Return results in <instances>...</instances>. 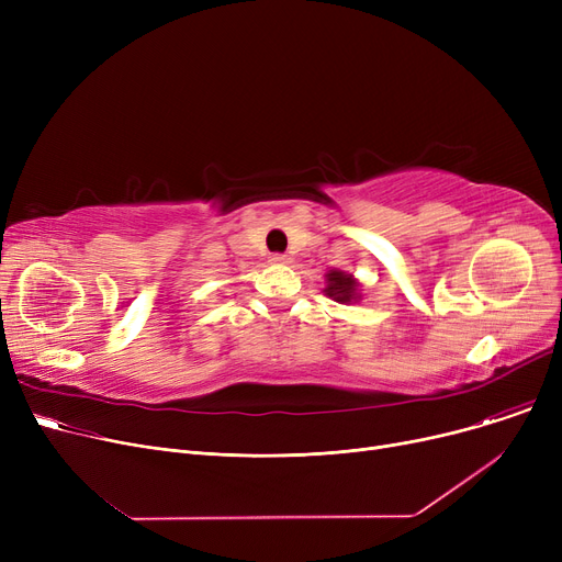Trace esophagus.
Segmentation results:
<instances>
[{"instance_id":"esophagus-1","label":"esophagus","mask_w":562,"mask_h":562,"mask_svg":"<svg viewBox=\"0 0 562 562\" xmlns=\"http://www.w3.org/2000/svg\"><path fill=\"white\" fill-rule=\"evenodd\" d=\"M271 261H273V263H286V261H289V257L278 252V255H271Z\"/></svg>"}]
</instances>
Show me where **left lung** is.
I'll use <instances>...</instances> for the list:
<instances>
[{"instance_id":"8db88e82","label":"left lung","mask_w":562,"mask_h":562,"mask_svg":"<svg viewBox=\"0 0 562 562\" xmlns=\"http://www.w3.org/2000/svg\"><path fill=\"white\" fill-rule=\"evenodd\" d=\"M323 293L341 305L360 303L362 301V282L356 276L333 269L326 273V286H323Z\"/></svg>"}]
</instances>
